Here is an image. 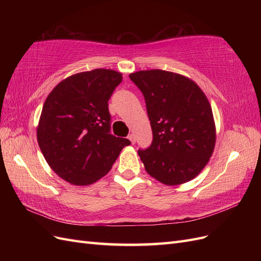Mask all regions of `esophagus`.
Segmentation results:
<instances>
[{"label":"esophagus","instance_id":"34e87169","mask_svg":"<svg viewBox=\"0 0 261 261\" xmlns=\"http://www.w3.org/2000/svg\"><path fill=\"white\" fill-rule=\"evenodd\" d=\"M128 139L130 140L132 144H135L136 138H135V135H134V134H129V135H128Z\"/></svg>","mask_w":261,"mask_h":261}]
</instances>
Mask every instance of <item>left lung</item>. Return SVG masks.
Returning a JSON list of instances; mask_svg holds the SVG:
<instances>
[{"label": "left lung", "instance_id": "obj_1", "mask_svg": "<svg viewBox=\"0 0 261 261\" xmlns=\"http://www.w3.org/2000/svg\"><path fill=\"white\" fill-rule=\"evenodd\" d=\"M129 78L143 92L153 134L138 150L150 176L174 186L206 167L216 145V124L206 94L191 78L162 69L139 70Z\"/></svg>", "mask_w": 261, "mask_h": 261}]
</instances>
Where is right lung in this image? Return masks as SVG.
I'll return each mask as SVG.
<instances>
[{
    "instance_id": "right-lung-1",
    "label": "right lung",
    "mask_w": 261,
    "mask_h": 261,
    "mask_svg": "<svg viewBox=\"0 0 261 261\" xmlns=\"http://www.w3.org/2000/svg\"><path fill=\"white\" fill-rule=\"evenodd\" d=\"M122 80L113 69L77 73L60 82L45 99L37 126L38 145L50 168L68 183L97 181L130 145L110 134L108 101Z\"/></svg>"
}]
</instances>
